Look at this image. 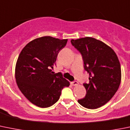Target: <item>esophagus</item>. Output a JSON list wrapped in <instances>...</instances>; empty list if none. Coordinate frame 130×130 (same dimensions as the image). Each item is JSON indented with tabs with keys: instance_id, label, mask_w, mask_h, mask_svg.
<instances>
[{
	"instance_id": "esophagus-1",
	"label": "esophagus",
	"mask_w": 130,
	"mask_h": 130,
	"mask_svg": "<svg viewBox=\"0 0 130 130\" xmlns=\"http://www.w3.org/2000/svg\"><path fill=\"white\" fill-rule=\"evenodd\" d=\"M78 82H76V81H75V82H71V85H72V86H77V85H78Z\"/></svg>"
}]
</instances>
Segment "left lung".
<instances>
[{"label": "left lung", "mask_w": 130, "mask_h": 130, "mask_svg": "<svg viewBox=\"0 0 130 130\" xmlns=\"http://www.w3.org/2000/svg\"><path fill=\"white\" fill-rule=\"evenodd\" d=\"M71 42L82 54L84 68L89 73V83L83 84L87 94L77 101L87 108H98L108 103L119 87L121 69L118 57L111 47L94 38Z\"/></svg>", "instance_id": "1"}]
</instances>
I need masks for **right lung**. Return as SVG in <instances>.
Instances as JSON below:
<instances>
[{"label":"right lung","instance_id":"right-lung-1","mask_svg":"<svg viewBox=\"0 0 130 130\" xmlns=\"http://www.w3.org/2000/svg\"><path fill=\"white\" fill-rule=\"evenodd\" d=\"M67 39L47 36L38 38L23 48L15 67L18 87L31 103L47 108L59 99L61 90L70 83L60 72H52L59 52Z\"/></svg>","mask_w":130,"mask_h":130}]
</instances>
